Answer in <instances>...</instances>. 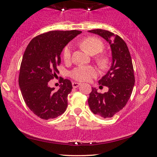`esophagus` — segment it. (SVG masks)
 Here are the masks:
<instances>
[{"instance_id": "34e87169", "label": "esophagus", "mask_w": 157, "mask_h": 157, "mask_svg": "<svg viewBox=\"0 0 157 157\" xmlns=\"http://www.w3.org/2000/svg\"><path fill=\"white\" fill-rule=\"evenodd\" d=\"M79 85H80V83H78V82H72V87H73L74 88L78 87Z\"/></svg>"}]
</instances>
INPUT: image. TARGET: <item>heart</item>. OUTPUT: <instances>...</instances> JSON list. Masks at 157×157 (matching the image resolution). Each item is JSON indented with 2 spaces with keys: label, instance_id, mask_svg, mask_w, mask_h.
Masks as SVG:
<instances>
[{
  "label": "heart",
  "instance_id": "1",
  "mask_svg": "<svg viewBox=\"0 0 157 157\" xmlns=\"http://www.w3.org/2000/svg\"><path fill=\"white\" fill-rule=\"evenodd\" d=\"M79 45L85 50L87 53L92 56L98 54L102 51L104 49V43L98 37L94 36H90L83 39ZM71 46L67 45L64 48L63 52V57L65 63L70 62L71 59ZM97 63L101 68L107 67L108 64V58L105 56H100L97 57ZM96 68L93 66L90 65H82L79 66L72 70L70 72V76L74 79L79 82H85L90 80L92 78H94L97 75Z\"/></svg>",
  "mask_w": 157,
  "mask_h": 157
}]
</instances>
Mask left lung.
Masks as SVG:
<instances>
[{
  "label": "left lung",
  "mask_w": 157,
  "mask_h": 157,
  "mask_svg": "<svg viewBox=\"0 0 157 157\" xmlns=\"http://www.w3.org/2000/svg\"><path fill=\"white\" fill-rule=\"evenodd\" d=\"M89 32L99 35L109 43L112 63L109 71L98 82L109 90L101 94L92 87L88 105L94 114L103 118L112 117L127 105L133 90L135 79L132 57L127 44L119 35L101 29Z\"/></svg>",
  "instance_id": "8db88e82"
}]
</instances>
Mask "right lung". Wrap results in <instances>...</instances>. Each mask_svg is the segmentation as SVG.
Wrapping results in <instances>:
<instances>
[{"mask_svg":"<svg viewBox=\"0 0 157 157\" xmlns=\"http://www.w3.org/2000/svg\"><path fill=\"white\" fill-rule=\"evenodd\" d=\"M79 30H53L35 37L30 42L22 59L18 83L26 105L43 120L54 119L67 107V95L72 91L70 80L61 78L57 91L48 86L59 72L60 54L65 45Z\"/></svg>","mask_w":157,"mask_h":157,"instance_id":"right-lung-1","label":"right lung"}]
</instances>
